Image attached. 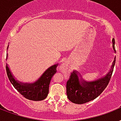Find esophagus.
Masks as SVG:
<instances>
[{
    "label": "esophagus",
    "mask_w": 121,
    "mask_h": 121,
    "mask_svg": "<svg viewBox=\"0 0 121 121\" xmlns=\"http://www.w3.org/2000/svg\"><path fill=\"white\" fill-rule=\"evenodd\" d=\"M59 70L61 71L62 72H66L67 71V65L65 64V63H63V64H61V65L60 66V68H59Z\"/></svg>",
    "instance_id": "1"
}]
</instances>
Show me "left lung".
Listing matches in <instances>:
<instances>
[{
	"instance_id": "1",
	"label": "left lung",
	"mask_w": 121,
	"mask_h": 121,
	"mask_svg": "<svg viewBox=\"0 0 121 121\" xmlns=\"http://www.w3.org/2000/svg\"><path fill=\"white\" fill-rule=\"evenodd\" d=\"M113 49H115V40H112ZM115 63V57L111 70L104 77L93 81H86L79 79L78 71L71 73L67 82V95L68 99L75 104H84L94 100L106 88L110 80ZM82 81L81 82V81Z\"/></svg>"
}]
</instances>
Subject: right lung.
<instances>
[{
  "label": "right lung",
  "instance_id": "add662e5",
  "mask_svg": "<svg viewBox=\"0 0 121 121\" xmlns=\"http://www.w3.org/2000/svg\"><path fill=\"white\" fill-rule=\"evenodd\" d=\"M57 66L58 64L50 67L45 71L37 81L33 83H22L18 82L15 79L14 76L8 67V64H6V69L9 81L20 94L29 100L42 101L45 99L48 95L50 81L51 80L52 77L57 71Z\"/></svg>",
  "mask_w": 121,
  "mask_h": 121
}]
</instances>
